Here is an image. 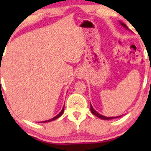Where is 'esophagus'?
Returning <instances> with one entry per match:
<instances>
[{"label":"esophagus","mask_w":151,"mask_h":151,"mask_svg":"<svg viewBox=\"0 0 151 151\" xmlns=\"http://www.w3.org/2000/svg\"><path fill=\"white\" fill-rule=\"evenodd\" d=\"M83 76H84V75H83V71H80L78 73H77V77H78L79 79H83Z\"/></svg>","instance_id":"34e87169"}]
</instances>
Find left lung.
Segmentation results:
<instances>
[{
	"instance_id": "8db88e82",
	"label": "left lung",
	"mask_w": 151,
	"mask_h": 151,
	"mask_svg": "<svg viewBox=\"0 0 151 151\" xmlns=\"http://www.w3.org/2000/svg\"><path fill=\"white\" fill-rule=\"evenodd\" d=\"M120 23H121V25H122L123 27H124L125 28H126V29H127V30H129V29H128V27L126 26V25H125L124 23H123V22H120ZM91 112H92V113L94 115H96V116H97V117H98V118H101V119H103V120H111V119H114V118H119V117H121V116H118V117H105V116H104V115H101V114L98 113V112H97L96 111L95 109H94L93 108V106H92V105H91Z\"/></svg>"
}]
</instances>
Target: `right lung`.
I'll return each instance as SVG.
<instances>
[{
    "label": "right lung",
    "mask_w": 151,
    "mask_h": 151,
    "mask_svg": "<svg viewBox=\"0 0 151 151\" xmlns=\"http://www.w3.org/2000/svg\"><path fill=\"white\" fill-rule=\"evenodd\" d=\"M63 112H64V106H63V109H62V110L60 111V113H59V114H58V115H56L55 117H54V118H52V119H50V120H48V121H43V123H47V122H50V121H54V120L57 119V118H58L59 117H60V116H61L62 115H63Z\"/></svg>",
    "instance_id": "1"
}]
</instances>
